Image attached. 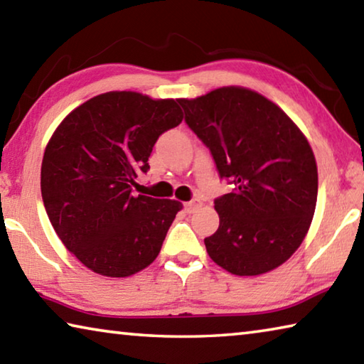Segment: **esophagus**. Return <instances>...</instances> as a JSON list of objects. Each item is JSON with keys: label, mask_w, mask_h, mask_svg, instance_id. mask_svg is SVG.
Instances as JSON below:
<instances>
[{"label": "esophagus", "mask_w": 364, "mask_h": 364, "mask_svg": "<svg viewBox=\"0 0 364 364\" xmlns=\"http://www.w3.org/2000/svg\"><path fill=\"white\" fill-rule=\"evenodd\" d=\"M199 207H200L199 200H189V202H186V204H184V210H186L188 213H194Z\"/></svg>", "instance_id": "esophagus-1"}]
</instances>
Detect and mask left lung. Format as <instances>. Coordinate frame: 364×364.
Listing matches in <instances>:
<instances>
[{
    "instance_id": "left-lung-1",
    "label": "left lung",
    "mask_w": 364,
    "mask_h": 364,
    "mask_svg": "<svg viewBox=\"0 0 364 364\" xmlns=\"http://www.w3.org/2000/svg\"><path fill=\"white\" fill-rule=\"evenodd\" d=\"M178 102L234 186L215 199L220 226L204 239L208 255L237 276L278 268L304 241L316 207V160L304 133L274 102L239 86Z\"/></svg>"
}]
</instances>
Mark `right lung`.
Listing matches in <instances>:
<instances>
[{"label":"right lung","instance_id":"add662e5","mask_svg":"<svg viewBox=\"0 0 364 364\" xmlns=\"http://www.w3.org/2000/svg\"><path fill=\"white\" fill-rule=\"evenodd\" d=\"M175 100L110 91L65 117L41 164V197L60 241L95 273L125 278L156 260L181 202L134 194L152 147L181 123Z\"/></svg>","mask_w":364,"mask_h":364}]
</instances>
